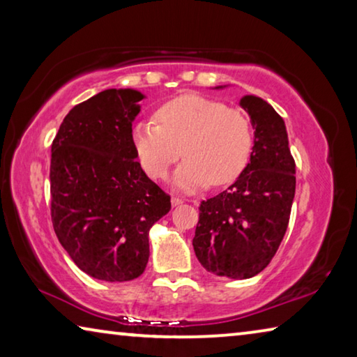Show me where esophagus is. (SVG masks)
Here are the masks:
<instances>
[{
	"label": "esophagus",
	"instance_id": "obj_1",
	"mask_svg": "<svg viewBox=\"0 0 357 357\" xmlns=\"http://www.w3.org/2000/svg\"><path fill=\"white\" fill-rule=\"evenodd\" d=\"M183 203H184L183 198H179V197H172V204H173V206H179V204H183Z\"/></svg>",
	"mask_w": 357,
	"mask_h": 357
}]
</instances>
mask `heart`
Here are the masks:
<instances>
[{"label":"heart","instance_id":"heart-1","mask_svg":"<svg viewBox=\"0 0 357 357\" xmlns=\"http://www.w3.org/2000/svg\"><path fill=\"white\" fill-rule=\"evenodd\" d=\"M153 121L132 128V144L148 176L162 179L181 154L174 185L192 192L223 185L244 172L253 151L249 116L220 100L183 94L160 105Z\"/></svg>","mask_w":357,"mask_h":357}]
</instances>
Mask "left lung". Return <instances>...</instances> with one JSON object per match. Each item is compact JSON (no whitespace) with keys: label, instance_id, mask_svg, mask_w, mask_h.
<instances>
[{"label":"left lung","instance_id":"obj_1","mask_svg":"<svg viewBox=\"0 0 357 357\" xmlns=\"http://www.w3.org/2000/svg\"><path fill=\"white\" fill-rule=\"evenodd\" d=\"M255 140L250 162L219 195L200 204L193 250L208 273L250 279L271 263L287 233L296 164L285 123L268 102L244 96Z\"/></svg>","mask_w":357,"mask_h":357}]
</instances>
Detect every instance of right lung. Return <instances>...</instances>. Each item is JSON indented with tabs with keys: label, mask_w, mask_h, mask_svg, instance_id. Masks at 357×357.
<instances>
[{
	"label": "right lung",
	"mask_w": 357,
	"mask_h": 357,
	"mask_svg": "<svg viewBox=\"0 0 357 357\" xmlns=\"http://www.w3.org/2000/svg\"><path fill=\"white\" fill-rule=\"evenodd\" d=\"M143 98L105 89L72 108L52 143L53 228L72 261L99 280L142 275L149 229L172 208L135 160L132 121Z\"/></svg>",
	"instance_id": "right-lung-1"
}]
</instances>
